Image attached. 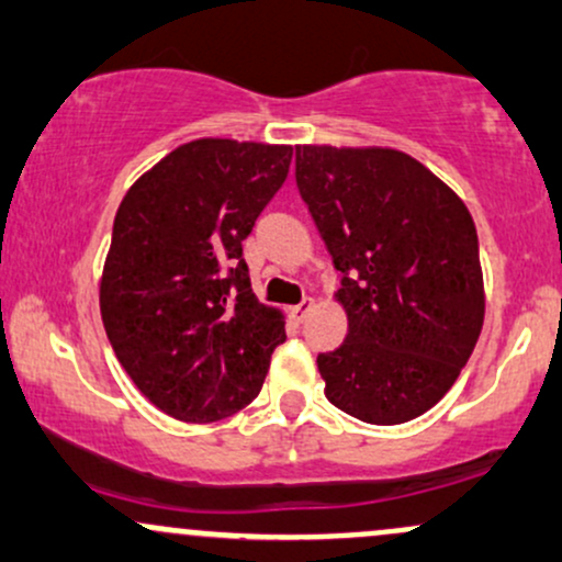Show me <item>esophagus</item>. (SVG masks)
<instances>
[{
  "label": "esophagus",
  "mask_w": 562,
  "mask_h": 562,
  "mask_svg": "<svg viewBox=\"0 0 562 562\" xmlns=\"http://www.w3.org/2000/svg\"><path fill=\"white\" fill-rule=\"evenodd\" d=\"M314 308V301L312 299H303L301 303H295V306H290V314H293L295 322H303L308 317V312Z\"/></svg>",
  "instance_id": "1"
}]
</instances>
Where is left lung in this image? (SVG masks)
I'll use <instances>...</instances> for the list:
<instances>
[{
    "instance_id": "8db88e82",
    "label": "left lung",
    "mask_w": 562,
    "mask_h": 562,
    "mask_svg": "<svg viewBox=\"0 0 562 562\" xmlns=\"http://www.w3.org/2000/svg\"><path fill=\"white\" fill-rule=\"evenodd\" d=\"M295 184L340 274L346 340L319 353L325 396L372 425L415 420L454 385L483 327L470 211L391 147H295Z\"/></svg>"
}]
</instances>
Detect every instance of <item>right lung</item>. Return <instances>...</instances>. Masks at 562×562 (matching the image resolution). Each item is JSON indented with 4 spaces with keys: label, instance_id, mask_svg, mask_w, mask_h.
I'll return each instance as SVG.
<instances>
[{
    "label": "right lung",
    "instance_id": "1",
    "mask_svg": "<svg viewBox=\"0 0 562 562\" xmlns=\"http://www.w3.org/2000/svg\"><path fill=\"white\" fill-rule=\"evenodd\" d=\"M293 147L195 139L121 200L100 282L115 357L166 415L216 423L259 396L285 322L250 290L243 240Z\"/></svg>",
    "mask_w": 562,
    "mask_h": 562
}]
</instances>
